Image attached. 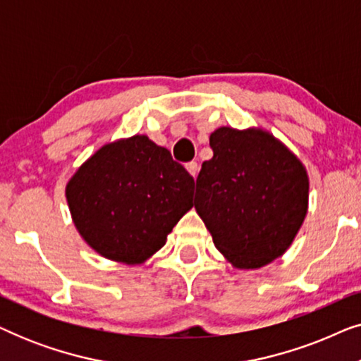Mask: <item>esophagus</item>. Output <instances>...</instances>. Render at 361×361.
I'll use <instances>...</instances> for the list:
<instances>
[{"label": "esophagus", "instance_id": "1", "mask_svg": "<svg viewBox=\"0 0 361 361\" xmlns=\"http://www.w3.org/2000/svg\"><path fill=\"white\" fill-rule=\"evenodd\" d=\"M185 169L192 177H194V179L197 177V174H199V166H197V162H194V161L189 162V164H185Z\"/></svg>", "mask_w": 361, "mask_h": 361}]
</instances>
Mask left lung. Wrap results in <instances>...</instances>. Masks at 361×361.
I'll use <instances>...</instances> for the list:
<instances>
[{"instance_id": "left-lung-1", "label": "left lung", "mask_w": 361, "mask_h": 361, "mask_svg": "<svg viewBox=\"0 0 361 361\" xmlns=\"http://www.w3.org/2000/svg\"><path fill=\"white\" fill-rule=\"evenodd\" d=\"M210 147L214 157L197 177V214L233 268H263L288 251L307 215L305 166L261 128L221 126Z\"/></svg>"}]
</instances>
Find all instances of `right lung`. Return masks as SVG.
Here are the masks:
<instances>
[{
  "label": "right lung",
  "instance_id": "obj_1",
  "mask_svg": "<svg viewBox=\"0 0 361 361\" xmlns=\"http://www.w3.org/2000/svg\"><path fill=\"white\" fill-rule=\"evenodd\" d=\"M194 179L145 135L103 145L66 185L73 225L103 258L141 264L189 212Z\"/></svg>",
  "mask_w": 361,
  "mask_h": 361
}]
</instances>
